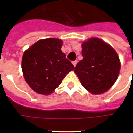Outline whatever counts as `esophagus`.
Masks as SVG:
<instances>
[{"instance_id":"1","label":"esophagus","mask_w":133,"mask_h":133,"mask_svg":"<svg viewBox=\"0 0 133 133\" xmlns=\"http://www.w3.org/2000/svg\"><path fill=\"white\" fill-rule=\"evenodd\" d=\"M77 61H72V64L74 66H76V65H77Z\"/></svg>"}]
</instances>
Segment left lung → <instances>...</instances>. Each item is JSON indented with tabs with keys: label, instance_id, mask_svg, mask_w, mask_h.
<instances>
[{
	"label": "left lung",
	"instance_id": "left-lung-1",
	"mask_svg": "<svg viewBox=\"0 0 133 133\" xmlns=\"http://www.w3.org/2000/svg\"><path fill=\"white\" fill-rule=\"evenodd\" d=\"M82 46L83 59L74 72L81 85L94 95L108 90L119 74V58L111 46L97 38H89Z\"/></svg>",
	"mask_w": 133,
	"mask_h": 133
}]
</instances>
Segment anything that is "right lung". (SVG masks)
<instances>
[{"instance_id":"obj_1","label":"right lung","mask_w":133,"mask_h":133,"mask_svg":"<svg viewBox=\"0 0 133 133\" xmlns=\"http://www.w3.org/2000/svg\"><path fill=\"white\" fill-rule=\"evenodd\" d=\"M63 41L58 38L38 41L24 52L22 70L30 87L41 95H50L61 83L75 67L61 48Z\"/></svg>"}]
</instances>
